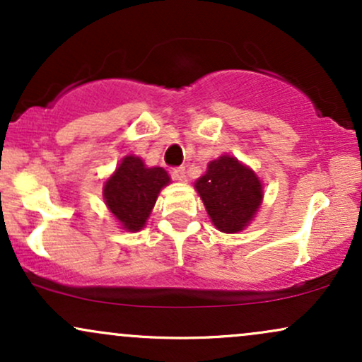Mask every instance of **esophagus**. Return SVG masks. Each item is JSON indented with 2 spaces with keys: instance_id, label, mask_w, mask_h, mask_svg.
Listing matches in <instances>:
<instances>
[{
  "instance_id": "obj_1",
  "label": "esophagus",
  "mask_w": 362,
  "mask_h": 362,
  "mask_svg": "<svg viewBox=\"0 0 362 362\" xmlns=\"http://www.w3.org/2000/svg\"><path fill=\"white\" fill-rule=\"evenodd\" d=\"M172 177H173V180H177V182H187L185 168H184V167L173 168V170H172Z\"/></svg>"
}]
</instances>
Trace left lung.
<instances>
[{"label":"left lung","instance_id":"1","mask_svg":"<svg viewBox=\"0 0 362 362\" xmlns=\"http://www.w3.org/2000/svg\"><path fill=\"white\" fill-rule=\"evenodd\" d=\"M194 189L204 202L211 223L221 233L243 231L264 201V184L259 175L230 155L209 161Z\"/></svg>","mask_w":362,"mask_h":362}]
</instances>
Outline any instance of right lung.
<instances>
[{
  "mask_svg": "<svg viewBox=\"0 0 362 362\" xmlns=\"http://www.w3.org/2000/svg\"><path fill=\"white\" fill-rule=\"evenodd\" d=\"M170 182L165 168L146 167L143 158L127 155L103 182V201L122 230L139 231L146 226L161 189Z\"/></svg>",
  "mask_w": 362,
  "mask_h": 362,
  "instance_id": "obj_1",
  "label": "right lung"
}]
</instances>
